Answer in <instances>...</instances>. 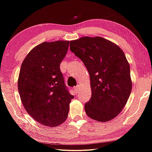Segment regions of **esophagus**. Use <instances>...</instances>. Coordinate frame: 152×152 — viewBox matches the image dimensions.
Masks as SVG:
<instances>
[{"label": "esophagus", "mask_w": 152, "mask_h": 152, "mask_svg": "<svg viewBox=\"0 0 152 152\" xmlns=\"http://www.w3.org/2000/svg\"><path fill=\"white\" fill-rule=\"evenodd\" d=\"M74 90H75V91L76 93L79 92V91H80V85H77V86H76V87H74Z\"/></svg>", "instance_id": "esophagus-1"}]
</instances>
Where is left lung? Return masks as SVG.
<instances>
[{
	"label": "left lung",
	"mask_w": 152,
	"mask_h": 152,
	"mask_svg": "<svg viewBox=\"0 0 152 152\" xmlns=\"http://www.w3.org/2000/svg\"><path fill=\"white\" fill-rule=\"evenodd\" d=\"M70 48L90 77L91 96L85 105L87 115L99 122L114 118L124 108L132 90L130 65L124 52L100 37L71 41Z\"/></svg>",
	"instance_id": "left-lung-1"
}]
</instances>
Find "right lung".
<instances>
[{"label":"right lung","instance_id":"add662e5","mask_svg":"<svg viewBox=\"0 0 152 152\" xmlns=\"http://www.w3.org/2000/svg\"><path fill=\"white\" fill-rule=\"evenodd\" d=\"M69 44V41L42 43L22 63L18 85L22 103L27 113L44 126L63 123L74 98L60 70Z\"/></svg>","mask_w":152,"mask_h":152}]
</instances>
